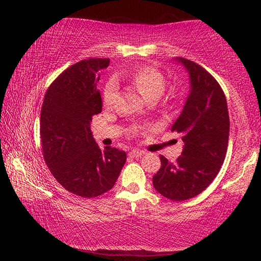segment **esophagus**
<instances>
[{"instance_id": "34e87169", "label": "esophagus", "mask_w": 261, "mask_h": 261, "mask_svg": "<svg viewBox=\"0 0 261 261\" xmlns=\"http://www.w3.org/2000/svg\"><path fill=\"white\" fill-rule=\"evenodd\" d=\"M145 154L144 151H141V149H133V151L129 152V156L132 158H140Z\"/></svg>"}]
</instances>
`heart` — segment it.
<instances>
[{
  "label": "heart",
  "instance_id": "obj_1",
  "mask_svg": "<svg viewBox=\"0 0 261 261\" xmlns=\"http://www.w3.org/2000/svg\"><path fill=\"white\" fill-rule=\"evenodd\" d=\"M129 81L135 88L141 92V95L147 99H155L163 94L166 87V81L164 74L152 66H140L135 69L129 76ZM117 84L114 80H110L103 88V103L106 106H112L116 97Z\"/></svg>",
  "mask_w": 261,
  "mask_h": 261
}]
</instances>
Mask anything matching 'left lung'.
Returning <instances> with one entry per match:
<instances>
[{
  "label": "left lung",
  "mask_w": 261,
  "mask_h": 261,
  "mask_svg": "<svg viewBox=\"0 0 261 261\" xmlns=\"http://www.w3.org/2000/svg\"><path fill=\"white\" fill-rule=\"evenodd\" d=\"M188 70L191 90L171 130L184 142L181 155L171 163L160 155L162 167L153 187L164 197L187 201L201 194L217 176L226 158L229 115L226 96L217 81L201 65L177 58Z\"/></svg>",
  "instance_id": "8db88e82"
}]
</instances>
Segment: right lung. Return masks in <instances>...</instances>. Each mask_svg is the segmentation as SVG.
Masks as SVG:
<instances>
[{"instance_id":"1","label":"right lung","mask_w":261,"mask_h":261,"mask_svg":"<svg viewBox=\"0 0 261 261\" xmlns=\"http://www.w3.org/2000/svg\"><path fill=\"white\" fill-rule=\"evenodd\" d=\"M108 58L81 60L59 74L46 91L40 115L45 163L56 180L84 198L101 196L114 187L126 163V153L92 138V116L102 112L98 72Z\"/></svg>"}]
</instances>
